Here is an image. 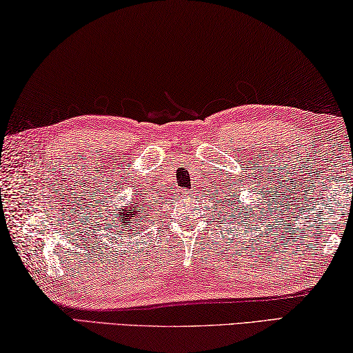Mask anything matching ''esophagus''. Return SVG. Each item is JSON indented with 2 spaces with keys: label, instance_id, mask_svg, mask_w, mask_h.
Instances as JSON below:
<instances>
[{
  "label": "esophagus",
  "instance_id": "esophagus-1",
  "mask_svg": "<svg viewBox=\"0 0 353 353\" xmlns=\"http://www.w3.org/2000/svg\"><path fill=\"white\" fill-rule=\"evenodd\" d=\"M180 194H181V195H186V194H189V190H188V189H181Z\"/></svg>",
  "mask_w": 353,
  "mask_h": 353
}]
</instances>
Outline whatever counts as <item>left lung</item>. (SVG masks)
Returning a JSON list of instances; mask_svg holds the SVG:
<instances>
[{"mask_svg": "<svg viewBox=\"0 0 353 353\" xmlns=\"http://www.w3.org/2000/svg\"><path fill=\"white\" fill-rule=\"evenodd\" d=\"M237 186H239V184H237ZM237 189H236V186H234L232 183H231V189H228V192H226V189H221V196H220L219 201H217V206L221 205L223 208L230 209L231 212L236 211L237 225H240V220L243 219L246 221V223H243V226H246V225H248V221H250L248 215H251V221H254V212H252V208H246L243 205L239 206V201H237L239 190ZM248 192H251V190H248ZM242 212H244L243 214H241ZM231 223H232V221H231Z\"/></svg>", "mask_w": 353, "mask_h": 353, "instance_id": "8db88e82", "label": "left lung"}]
</instances>
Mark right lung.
<instances>
[{
  "label": "right lung",
  "instance_id": "1",
  "mask_svg": "<svg viewBox=\"0 0 353 353\" xmlns=\"http://www.w3.org/2000/svg\"><path fill=\"white\" fill-rule=\"evenodd\" d=\"M103 194H108L107 190H105ZM112 200L110 201L109 199ZM111 201H114V195L111 196H103L101 195L97 200V208H96V212L99 214V219L102 221V226H105V230L108 231V234H111V231L114 232V236H117L119 232H121L119 236H123L125 232H133V231H139V228L137 225L133 230H129V226L134 223H141L147 219V211L148 208L145 203L144 196L142 194H134V199H130V205L128 206H119L116 208L111 205ZM121 212L119 213V211ZM152 219V217H150Z\"/></svg>",
  "mask_w": 353,
  "mask_h": 353
}]
</instances>
